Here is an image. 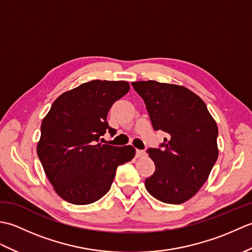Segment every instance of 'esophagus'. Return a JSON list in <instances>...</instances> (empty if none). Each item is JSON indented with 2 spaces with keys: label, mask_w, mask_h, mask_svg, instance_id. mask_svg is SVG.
Here are the masks:
<instances>
[{
  "label": "esophagus",
  "mask_w": 252,
  "mask_h": 252,
  "mask_svg": "<svg viewBox=\"0 0 252 252\" xmlns=\"http://www.w3.org/2000/svg\"><path fill=\"white\" fill-rule=\"evenodd\" d=\"M146 153L144 151H140V149H136V153H135V157L136 158H141L143 156H145Z\"/></svg>",
  "instance_id": "34e87169"
}]
</instances>
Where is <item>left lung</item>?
<instances>
[{"instance_id":"8db88e82","label":"left lung","mask_w":252,"mask_h":252,"mask_svg":"<svg viewBox=\"0 0 252 252\" xmlns=\"http://www.w3.org/2000/svg\"><path fill=\"white\" fill-rule=\"evenodd\" d=\"M144 99L154 130L167 133L159 148H148L155 172L145 180L156 199L179 205L205 184L218 159V126L203 100L176 84L132 82Z\"/></svg>"}]
</instances>
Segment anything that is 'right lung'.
Returning a JSON list of instances; mask_svg holds the SVG:
<instances>
[{
  "instance_id": "obj_1",
  "label": "right lung",
  "mask_w": 252,
  "mask_h": 252,
  "mask_svg": "<svg viewBox=\"0 0 252 252\" xmlns=\"http://www.w3.org/2000/svg\"><path fill=\"white\" fill-rule=\"evenodd\" d=\"M130 90L126 81L93 80L62 94L42 121L36 153L47 179L63 200L89 205L110 189L117 168L129 162L135 148L100 144L108 131L112 104Z\"/></svg>"
}]
</instances>
